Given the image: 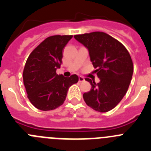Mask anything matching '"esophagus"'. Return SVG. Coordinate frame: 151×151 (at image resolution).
<instances>
[{"label":"esophagus","mask_w":151,"mask_h":151,"mask_svg":"<svg viewBox=\"0 0 151 151\" xmlns=\"http://www.w3.org/2000/svg\"><path fill=\"white\" fill-rule=\"evenodd\" d=\"M84 81H85V78H84L83 77H82V76L78 77V82H84Z\"/></svg>","instance_id":"34e87169"}]
</instances>
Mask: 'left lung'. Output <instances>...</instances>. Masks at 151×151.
<instances>
[{
  "label": "left lung",
  "mask_w": 151,
  "mask_h": 151,
  "mask_svg": "<svg viewBox=\"0 0 151 151\" xmlns=\"http://www.w3.org/2000/svg\"><path fill=\"white\" fill-rule=\"evenodd\" d=\"M87 47L99 83L88 78L91 85L84 93L86 104L96 111L105 113L115 107L127 92L133 74V63L127 49L119 41L102 32L74 35Z\"/></svg>",
  "instance_id": "1"
}]
</instances>
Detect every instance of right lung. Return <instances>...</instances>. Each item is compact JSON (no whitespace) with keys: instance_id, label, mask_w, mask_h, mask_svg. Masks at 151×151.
Returning a JSON list of instances; mask_svg holds the SVG:
<instances>
[{"instance_id":"add662e5","label":"right lung","mask_w":151,"mask_h":151,"mask_svg":"<svg viewBox=\"0 0 151 151\" xmlns=\"http://www.w3.org/2000/svg\"><path fill=\"white\" fill-rule=\"evenodd\" d=\"M73 35H54L44 40L30 54L23 70L28 98L37 109L54 110L63 104L69 88L78 82L76 74L69 78L57 75L63 49Z\"/></svg>"}]
</instances>
